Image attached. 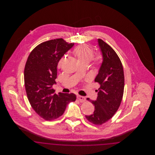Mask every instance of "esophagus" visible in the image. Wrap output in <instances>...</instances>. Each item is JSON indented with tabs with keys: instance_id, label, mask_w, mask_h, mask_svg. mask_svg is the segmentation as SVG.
<instances>
[{
	"instance_id": "1",
	"label": "esophagus",
	"mask_w": 155,
	"mask_h": 155,
	"mask_svg": "<svg viewBox=\"0 0 155 155\" xmlns=\"http://www.w3.org/2000/svg\"><path fill=\"white\" fill-rule=\"evenodd\" d=\"M77 99L80 102H84L85 101L86 98L84 96H80V95H77Z\"/></svg>"
}]
</instances>
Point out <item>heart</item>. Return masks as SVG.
I'll list each match as a JSON object with an SVG mask.
<instances>
[{
	"mask_svg": "<svg viewBox=\"0 0 155 155\" xmlns=\"http://www.w3.org/2000/svg\"><path fill=\"white\" fill-rule=\"evenodd\" d=\"M73 53L79 64H88L91 61V59H92L93 54H94L92 48L87 45H81L78 46L74 49ZM102 56L99 54L96 56V58L94 59V61L97 64H99L102 61ZM63 60L64 58H63L59 61V67L61 66Z\"/></svg>",
	"mask_w": 155,
	"mask_h": 155,
	"instance_id": "obj_1",
	"label": "heart"
}]
</instances>
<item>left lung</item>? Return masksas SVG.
I'll use <instances>...</instances> for the list:
<instances>
[{
    "mask_svg": "<svg viewBox=\"0 0 155 155\" xmlns=\"http://www.w3.org/2000/svg\"><path fill=\"white\" fill-rule=\"evenodd\" d=\"M97 45L102 62L95 81L99 84L100 88L96 91L98 93L95 101L87 98L95 106V110L85 117L91 123L101 125L118 110L123 96L124 75L122 63L115 51L101 39H98Z\"/></svg>",
    "mask_w": 155,
    "mask_h": 155,
    "instance_id": "8db88e82",
    "label": "left lung"
}]
</instances>
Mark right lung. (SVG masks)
<instances>
[{
	"instance_id": "1",
	"label": "right lung",
	"mask_w": 155,
	"mask_h": 155,
	"mask_svg": "<svg viewBox=\"0 0 155 155\" xmlns=\"http://www.w3.org/2000/svg\"><path fill=\"white\" fill-rule=\"evenodd\" d=\"M63 39L50 40L38 45L28 58L24 68L25 88L30 104L37 114L46 120L61 116L67 105L76 95L54 94L57 67L60 60L73 46Z\"/></svg>"
}]
</instances>
